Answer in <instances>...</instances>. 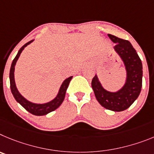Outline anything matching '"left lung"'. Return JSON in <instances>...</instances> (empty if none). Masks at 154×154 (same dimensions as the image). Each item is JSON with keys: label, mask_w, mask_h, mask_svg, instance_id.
I'll list each match as a JSON object with an SVG mask.
<instances>
[{"label": "left lung", "mask_w": 154, "mask_h": 154, "mask_svg": "<svg viewBox=\"0 0 154 154\" xmlns=\"http://www.w3.org/2000/svg\"><path fill=\"white\" fill-rule=\"evenodd\" d=\"M108 37L116 44L114 50L125 65L127 76L126 84L117 92H109L103 89L95 75L91 85L95 97L101 106L107 110L120 112L130 107L140 95L142 87V62L137 51L128 41L112 34H108Z\"/></svg>", "instance_id": "1"}]
</instances>
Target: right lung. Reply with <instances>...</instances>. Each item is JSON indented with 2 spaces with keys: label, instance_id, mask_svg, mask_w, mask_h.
<instances>
[{
  "label": "right lung",
  "instance_id": "obj_1",
  "mask_svg": "<svg viewBox=\"0 0 154 154\" xmlns=\"http://www.w3.org/2000/svg\"><path fill=\"white\" fill-rule=\"evenodd\" d=\"M32 41H29L27 44H25L19 50L18 53L16 55L15 58L13 60V62L11 63V70H10V84H11V93L13 94L14 97L15 98L17 102L23 106L25 110L30 112L32 114L36 115V116H43V115H46L48 113H51V112L54 111L60 106L62 103H63V100L65 97V94H66V91H67V87H68L69 84H70V80L73 77H70L67 79L64 80L62 84L61 87L60 88V91L58 93L57 96L53 100L50 101L47 103H43V104H37V103H31L27 100H26L23 97L21 96V94L18 92L17 89L16 85H15L14 81V67L16 64V62L17 59L20 57V54H21L22 51L24 49L26 46H27L28 44L32 42Z\"/></svg>",
  "mask_w": 154,
  "mask_h": 154
}]
</instances>
